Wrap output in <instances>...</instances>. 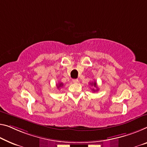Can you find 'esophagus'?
Wrapping results in <instances>:
<instances>
[{"instance_id":"obj_1","label":"esophagus","mask_w":147,"mask_h":147,"mask_svg":"<svg viewBox=\"0 0 147 147\" xmlns=\"http://www.w3.org/2000/svg\"><path fill=\"white\" fill-rule=\"evenodd\" d=\"M72 81H73L74 83H78V79H74V80H72Z\"/></svg>"}]
</instances>
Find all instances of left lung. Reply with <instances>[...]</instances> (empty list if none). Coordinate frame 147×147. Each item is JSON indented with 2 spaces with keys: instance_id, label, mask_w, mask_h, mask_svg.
Returning a JSON list of instances; mask_svg holds the SVG:
<instances>
[{
  "instance_id": "1",
  "label": "left lung",
  "mask_w": 147,
  "mask_h": 147,
  "mask_svg": "<svg viewBox=\"0 0 147 147\" xmlns=\"http://www.w3.org/2000/svg\"><path fill=\"white\" fill-rule=\"evenodd\" d=\"M91 84L92 85H93L94 87H96V81H94V83H91ZM92 91H95V90H94V89H92ZM96 91H97V89H96Z\"/></svg>"
}]
</instances>
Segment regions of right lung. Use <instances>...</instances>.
Returning <instances> with one entry per match:
<instances>
[{"label":"right lung","instance_id":"add662e5","mask_svg":"<svg viewBox=\"0 0 147 147\" xmlns=\"http://www.w3.org/2000/svg\"><path fill=\"white\" fill-rule=\"evenodd\" d=\"M62 86H63V83H59V84L57 85V87H58V88L61 87H62Z\"/></svg>","mask_w":147,"mask_h":147}]
</instances>
